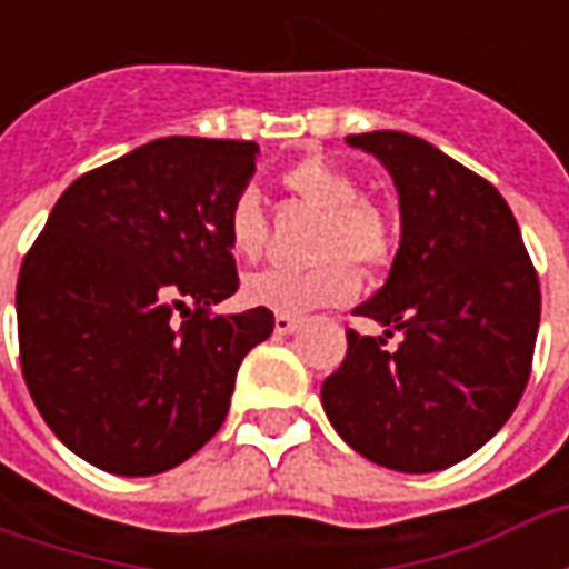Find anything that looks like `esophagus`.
<instances>
[{"label":"esophagus","instance_id":"obj_1","mask_svg":"<svg viewBox=\"0 0 569 569\" xmlns=\"http://www.w3.org/2000/svg\"><path fill=\"white\" fill-rule=\"evenodd\" d=\"M298 326H301V320L289 317V313H277V317H273V332L277 335H292Z\"/></svg>","mask_w":569,"mask_h":569}]
</instances>
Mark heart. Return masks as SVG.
Instances as JSON below:
<instances>
[{"label":"heart","mask_w":569,"mask_h":569,"mask_svg":"<svg viewBox=\"0 0 569 569\" xmlns=\"http://www.w3.org/2000/svg\"><path fill=\"white\" fill-rule=\"evenodd\" d=\"M283 188L301 203L322 212V224L313 240V259L305 271H261L247 277L243 301L252 308L301 317L317 308L345 305L357 296L359 268H383L393 259L396 231L375 203L366 200V188L347 167L326 154H308L283 173ZM228 249L237 259L256 261L264 252L268 222L256 194H237L228 207Z\"/></svg>","instance_id":"obj_1"}]
</instances>
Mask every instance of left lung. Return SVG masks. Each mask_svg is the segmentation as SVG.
Listing matches in <instances>:
<instances>
[{
	"label": "left lung",
	"instance_id": "obj_1",
	"mask_svg": "<svg viewBox=\"0 0 569 569\" xmlns=\"http://www.w3.org/2000/svg\"><path fill=\"white\" fill-rule=\"evenodd\" d=\"M399 191L402 240L387 283L353 313L347 357L322 408L366 460L436 472L493 439L525 393L539 329V280L509 203L445 151L399 130L347 137ZM403 335L396 351L382 345Z\"/></svg>",
	"mask_w": 569,
	"mask_h": 569
}]
</instances>
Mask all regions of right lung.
Here are the masks:
<instances>
[{"label": "right lung", "instance_id": "obj_1", "mask_svg": "<svg viewBox=\"0 0 569 569\" xmlns=\"http://www.w3.org/2000/svg\"><path fill=\"white\" fill-rule=\"evenodd\" d=\"M256 142L167 137L79 176L18 277L20 369L44 423L112 476H154L219 432L240 362L273 332L237 292L228 207Z\"/></svg>", "mask_w": 569, "mask_h": 569}]
</instances>
